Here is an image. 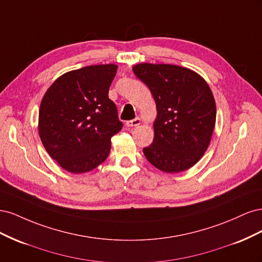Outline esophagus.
Masks as SVG:
<instances>
[{"instance_id": "1", "label": "esophagus", "mask_w": 262, "mask_h": 262, "mask_svg": "<svg viewBox=\"0 0 262 262\" xmlns=\"http://www.w3.org/2000/svg\"><path fill=\"white\" fill-rule=\"evenodd\" d=\"M126 126H130V128H133V126H137L139 124H141V119L140 118H136L133 119V120L130 121H126Z\"/></svg>"}]
</instances>
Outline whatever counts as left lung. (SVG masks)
Listing matches in <instances>:
<instances>
[{"label": "left lung", "mask_w": 262, "mask_h": 262, "mask_svg": "<svg viewBox=\"0 0 262 262\" xmlns=\"http://www.w3.org/2000/svg\"><path fill=\"white\" fill-rule=\"evenodd\" d=\"M133 72L152 93L157 116L146 160L162 171L192 167L207 150L215 125L216 106L208 83L194 71L172 64L141 63Z\"/></svg>", "instance_id": "obj_1"}]
</instances>
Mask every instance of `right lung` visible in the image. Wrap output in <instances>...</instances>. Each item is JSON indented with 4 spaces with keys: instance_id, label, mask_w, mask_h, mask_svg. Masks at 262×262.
<instances>
[{
    "instance_id": "add662e5",
    "label": "right lung",
    "mask_w": 262,
    "mask_h": 262,
    "mask_svg": "<svg viewBox=\"0 0 262 262\" xmlns=\"http://www.w3.org/2000/svg\"><path fill=\"white\" fill-rule=\"evenodd\" d=\"M117 69L101 64L70 71L46 92L39 108V136L63 169L87 172L108 157L112 138L122 129L108 97Z\"/></svg>"
}]
</instances>
